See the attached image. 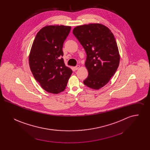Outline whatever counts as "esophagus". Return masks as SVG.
<instances>
[{"instance_id":"1","label":"esophagus","mask_w":150,"mask_h":150,"mask_svg":"<svg viewBox=\"0 0 150 150\" xmlns=\"http://www.w3.org/2000/svg\"><path fill=\"white\" fill-rule=\"evenodd\" d=\"M74 68H75V69L76 70H78L80 68V66H79V65H77V66H76Z\"/></svg>"}]
</instances>
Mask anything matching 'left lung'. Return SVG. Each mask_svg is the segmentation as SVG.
Here are the masks:
<instances>
[{"mask_svg": "<svg viewBox=\"0 0 150 150\" xmlns=\"http://www.w3.org/2000/svg\"><path fill=\"white\" fill-rule=\"evenodd\" d=\"M72 33L87 56L85 66L88 76L83 83L98 90L107 84L119 65L120 54L114 35L100 23L78 26Z\"/></svg>", "mask_w": 150, "mask_h": 150, "instance_id": "obj_1", "label": "left lung"}]
</instances>
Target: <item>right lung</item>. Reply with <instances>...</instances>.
Masks as SVG:
<instances>
[{
  "mask_svg": "<svg viewBox=\"0 0 150 150\" xmlns=\"http://www.w3.org/2000/svg\"><path fill=\"white\" fill-rule=\"evenodd\" d=\"M71 26L49 25L37 33L29 54L30 70L43 89L49 93L63 92L71 75V69L67 67L62 47Z\"/></svg>",
  "mask_w": 150,
  "mask_h": 150,
  "instance_id": "right-lung-1",
  "label": "right lung"
}]
</instances>
